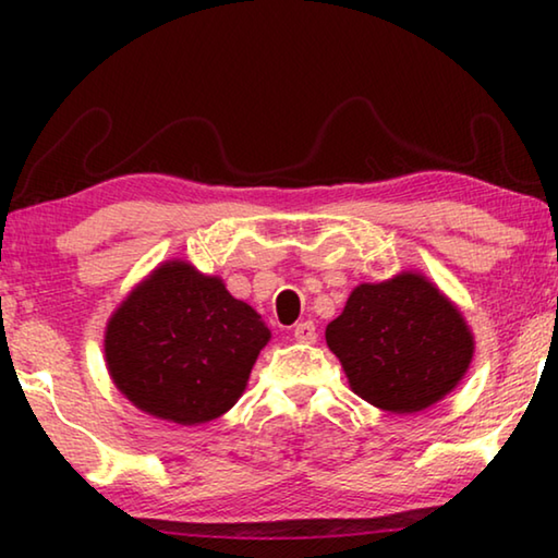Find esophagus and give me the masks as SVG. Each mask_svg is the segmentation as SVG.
Returning <instances> with one entry per match:
<instances>
[{
  "instance_id": "34e87169",
  "label": "esophagus",
  "mask_w": 558,
  "mask_h": 558,
  "mask_svg": "<svg viewBox=\"0 0 558 558\" xmlns=\"http://www.w3.org/2000/svg\"><path fill=\"white\" fill-rule=\"evenodd\" d=\"M295 337L300 342H315L317 332H315V325L313 323H298L295 325Z\"/></svg>"
}]
</instances>
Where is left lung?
Masks as SVG:
<instances>
[{"label": "left lung", "instance_id": "left-lung-1", "mask_svg": "<svg viewBox=\"0 0 558 558\" xmlns=\"http://www.w3.org/2000/svg\"><path fill=\"white\" fill-rule=\"evenodd\" d=\"M268 339L260 315L221 278L169 260L110 317L106 359L112 381L137 409L196 426L241 399Z\"/></svg>", "mask_w": 558, "mask_h": 558}]
</instances>
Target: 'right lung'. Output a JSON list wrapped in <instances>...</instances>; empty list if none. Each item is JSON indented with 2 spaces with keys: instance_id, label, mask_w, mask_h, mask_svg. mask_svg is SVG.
Listing matches in <instances>:
<instances>
[{
  "instance_id": "right-lung-1",
  "label": "right lung",
  "mask_w": 558,
  "mask_h": 558,
  "mask_svg": "<svg viewBox=\"0 0 558 558\" xmlns=\"http://www.w3.org/2000/svg\"><path fill=\"white\" fill-rule=\"evenodd\" d=\"M325 337L352 391L391 413L440 401L465 376L475 349L465 319L418 272L359 286Z\"/></svg>"
}]
</instances>
